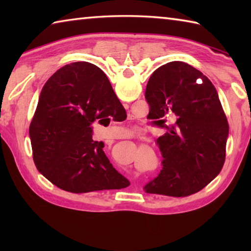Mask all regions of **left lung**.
Listing matches in <instances>:
<instances>
[{
  "instance_id": "left-lung-1",
  "label": "left lung",
  "mask_w": 251,
  "mask_h": 251,
  "mask_svg": "<svg viewBox=\"0 0 251 251\" xmlns=\"http://www.w3.org/2000/svg\"><path fill=\"white\" fill-rule=\"evenodd\" d=\"M145 97L151 120L167 131L157 139L163 169L144 189L173 197L199 192L218 175L226 158L229 126L215 86L192 65L171 62L151 74ZM169 116L176 122L167 126Z\"/></svg>"
}]
</instances>
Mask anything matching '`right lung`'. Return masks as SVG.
I'll list each match as a JSON object with an SVG mask.
<instances>
[{"label":"right lung","mask_w":251,"mask_h":251,"mask_svg":"<svg viewBox=\"0 0 251 251\" xmlns=\"http://www.w3.org/2000/svg\"><path fill=\"white\" fill-rule=\"evenodd\" d=\"M124 107L107 76L96 65L75 62L63 66L42 88L29 125L34 164L42 175L70 193L84 194L129 186L93 141L95 120L114 121Z\"/></svg>","instance_id":"add662e5"}]
</instances>
